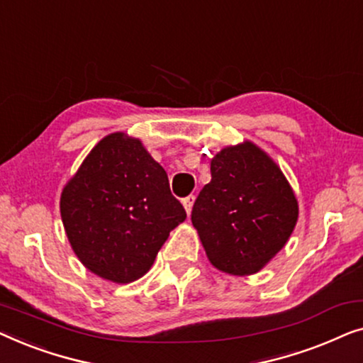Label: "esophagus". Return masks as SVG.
<instances>
[{
	"label": "esophagus",
	"instance_id": "34e87169",
	"mask_svg": "<svg viewBox=\"0 0 363 363\" xmlns=\"http://www.w3.org/2000/svg\"><path fill=\"white\" fill-rule=\"evenodd\" d=\"M193 203H195V195H188L186 198H183V206H185L186 215H190V213H191Z\"/></svg>",
	"mask_w": 363,
	"mask_h": 363
}]
</instances>
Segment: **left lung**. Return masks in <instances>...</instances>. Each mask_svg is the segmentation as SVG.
<instances>
[{"instance_id":"left-lung-1","label":"left lung","mask_w":363,"mask_h":363,"mask_svg":"<svg viewBox=\"0 0 363 363\" xmlns=\"http://www.w3.org/2000/svg\"><path fill=\"white\" fill-rule=\"evenodd\" d=\"M299 208L274 162L251 142L211 160V182L191 211L208 259L233 276L255 274L282 250Z\"/></svg>"}]
</instances>
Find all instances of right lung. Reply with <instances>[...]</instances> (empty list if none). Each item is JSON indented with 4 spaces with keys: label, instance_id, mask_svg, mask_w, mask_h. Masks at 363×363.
I'll return each mask as SVG.
<instances>
[{
    "label": "right lung",
    "instance_id": "add662e5",
    "mask_svg": "<svg viewBox=\"0 0 363 363\" xmlns=\"http://www.w3.org/2000/svg\"><path fill=\"white\" fill-rule=\"evenodd\" d=\"M61 216L82 264L125 284L150 269L186 211L160 163L140 140L117 132L92 148L62 190Z\"/></svg>",
    "mask_w": 363,
    "mask_h": 363
}]
</instances>
